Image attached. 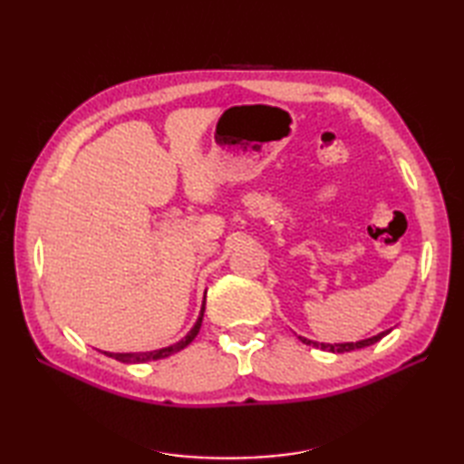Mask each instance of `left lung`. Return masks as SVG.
<instances>
[{
	"label": "left lung",
	"instance_id": "8db88e82",
	"mask_svg": "<svg viewBox=\"0 0 464 464\" xmlns=\"http://www.w3.org/2000/svg\"><path fill=\"white\" fill-rule=\"evenodd\" d=\"M389 333H391V329L382 331V333H379V334H374V337L357 341V343H317V341L304 339V337H301V334H299V341H301V343H304V344H309V347L321 349V351H329V353H349V351H357V349L371 347V344H374L377 341H381L382 337H387Z\"/></svg>",
	"mask_w": 464,
	"mask_h": 464
}]
</instances>
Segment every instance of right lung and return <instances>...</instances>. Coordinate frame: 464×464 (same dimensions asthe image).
<instances>
[{"label": "right lung", "instance_id": "obj_1", "mask_svg": "<svg viewBox=\"0 0 464 464\" xmlns=\"http://www.w3.org/2000/svg\"><path fill=\"white\" fill-rule=\"evenodd\" d=\"M207 293V291H205ZM203 313H205V297H203V304H201V313L199 317H197L193 329L185 334V337L181 341H177L173 344H169V347H163V349H155V351H137V353H110V351H102L105 357H111L115 361L120 362H147V361H160V359H165L169 357V354L173 353H179L181 349H185L187 344H191V341L197 337V333H199L201 329V323H203Z\"/></svg>", "mask_w": 464, "mask_h": 464}]
</instances>
